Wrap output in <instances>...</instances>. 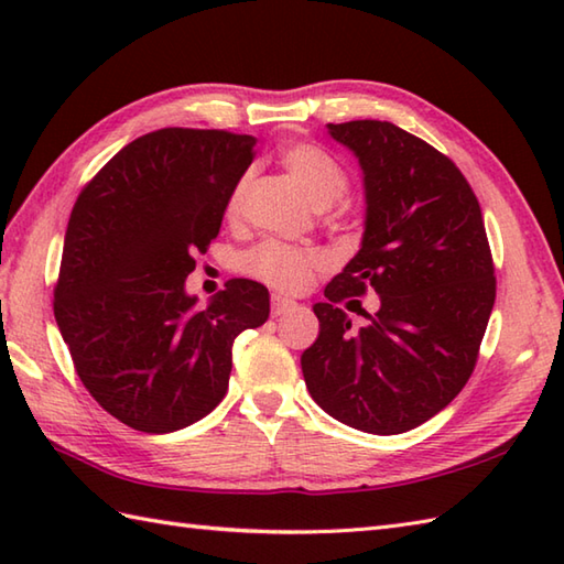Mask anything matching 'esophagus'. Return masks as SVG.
Instances as JSON below:
<instances>
[{"label": "esophagus", "instance_id": "1", "mask_svg": "<svg viewBox=\"0 0 564 564\" xmlns=\"http://www.w3.org/2000/svg\"><path fill=\"white\" fill-rule=\"evenodd\" d=\"M291 307H295V301H291V297H285V295H271V315H273V317L289 313Z\"/></svg>", "mask_w": 564, "mask_h": 564}]
</instances>
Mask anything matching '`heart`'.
Segmentation results:
<instances>
[{"mask_svg":"<svg viewBox=\"0 0 564 564\" xmlns=\"http://www.w3.org/2000/svg\"><path fill=\"white\" fill-rule=\"evenodd\" d=\"M281 164L293 176V182L303 188L307 200L315 208H327L346 194L349 178L341 166L327 152L313 145H291L281 152ZM249 178H239V184L227 200V210L237 213L247 194ZM245 271L269 285L283 291H303L313 281L315 271L322 267V257L313 249H295L279 242H263L245 257Z\"/></svg>","mask_w":564,"mask_h":564,"instance_id":"heart-1","label":"heart"}]
</instances>
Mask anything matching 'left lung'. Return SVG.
<instances>
[{
    "label": "left lung",
    "mask_w": 564,
    "mask_h": 564,
    "mask_svg": "<svg viewBox=\"0 0 564 564\" xmlns=\"http://www.w3.org/2000/svg\"><path fill=\"white\" fill-rule=\"evenodd\" d=\"M327 133L361 166L366 215L356 257L313 305L319 334L301 356L305 386L346 426L404 434L463 390L492 315L480 203L458 166L398 126L327 123ZM366 284L381 307L354 333L336 303Z\"/></svg>",
    "instance_id": "left-lung-1"
}]
</instances>
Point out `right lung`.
<instances>
[{"instance_id": "obj_1", "label": "right lung", "mask_w": 564, "mask_h": 564, "mask_svg": "<svg viewBox=\"0 0 564 564\" xmlns=\"http://www.w3.org/2000/svg\"><path fill=\"white\" fill-rule=\"evenodd\" d=\"M257 138L162 128L130 142L72 208L55 322L106 412L170 434L220 404L239 332L269 319V291L230 279L198 307L194 257L218 237Z\"/></svg>"}]
</instances>
